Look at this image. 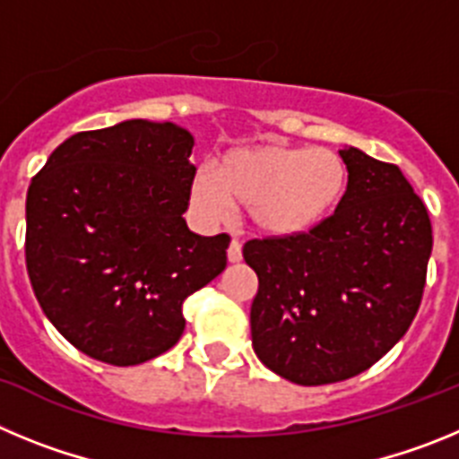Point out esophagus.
<instances>
[{"mask_svg":"<svg viewBox=\"0 0 459 459\" xmlns=\"http://www.w3.org/2000/svg\"><path fill=\"white\" fill-rule=\"evenodd\" d=\"M241 241L232 238V241H230V248H227V259H230V262H241Z\"/></svg>","mask_w":459,"mask_h":459,"instance_id":"1","label":"esophagus"}]
</instances>
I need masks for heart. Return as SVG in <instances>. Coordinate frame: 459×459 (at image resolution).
Wrapping results in <instances>:
<instances>
[{"label": "heart", "mask_w": 459, "mask_h": 459, "mask_svg": "<svg viewBox=\"0 0 459 459\" xmlns=\"http://www.w3.org/2000/svg\"><path fill=\"white\" fill-rule=\"evenodd\" d=\"M350 169L326 147L259 144L218 160L216 172L200 169L190 200L206 221H222L232 206L248 209L259 234L299 237L322 225L342 202Z\"/></svg>", "instance_id": "1"}]
</instances>
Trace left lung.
Masks as SVG:
<instances>
[{
	"mask_svg": "<svg viewBox=\"0 0 459 459\" xmlns=\"http://www.w3.org/2000/svg\"><path fill=\"white\" fill-rule=\"evenodd\" d=\"M350 184L333 216L299 237L253 238L257 359L299 386L366 372L407 333L425 290L432 225L397 165L340 152Z\"/></svg>",
	"mask_w": 459,
	"mask_h": 459,
	"instance_id": "obj_1",
	"label": "left lung"
}]
</instances>
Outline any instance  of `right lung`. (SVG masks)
Segmentation results:
<instances>
[{
  "label": "right lung",
  "instance_id": "obj_1",
  "mask_svg": "<svg viewBox=\"0 0 459 459\" xmlns=\"http://www.w3.org/2000/svg\"><path fill=\"white\" fill-rule=\"evenodd\" d=\"M186 128L131 119L75 133L27 190L24 257L46 317L82 354L137 366L179 342L181 306L227 266L230 237L190 232Z\"/></svg>",
  "mask_w": 459,
  "mask_h": 459
}]
</instances>
